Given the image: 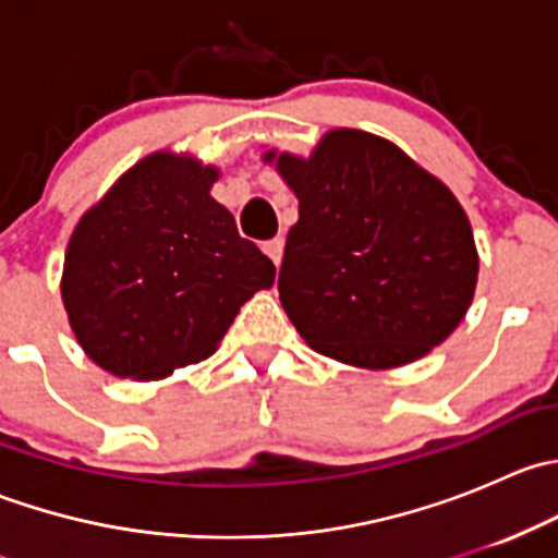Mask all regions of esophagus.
<instances>
[{
	"instance_id": "esophagus-1",
	"label": "esophagus",
	"mask_w": 558,
	"mask_h": 558,
	"mask_svg": "<svg viewBox=\"0 0 558 558\" xmlns=\"http://www.w3.org/2000/svg\"><path fill=\"white\" fill-rule=\"evenodd\" d=\"M262 247H264V253H267V256L272 258V264H275V267H278V264H280V258H283V240H280V238H275V240H267V243H264Z\"/></svg>"
}]
</instances>
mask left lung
I'll list each match as a JSON object with an SVG mask.
<instances>
[{"label":"left lung","instance_id":"8db88e82","mask_svg":"<svg viewBox=\"0 0 558 558\" xmlns=\"http://www.w3.org/2000/svg\"><path fill=\"white\" fill-rule=\"evenodd\" d=\"M264 161L300 199L278 291L313 351L391 369L426 356L461 324L477 247L440 178L362 129H331L307 159L267 150Z\"/></svg>","mask_w":558,"mask_h":558}]
</instances>
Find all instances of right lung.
<instances>
[{
  "mask_svg": "<svg viewBox=\"0 0 558 558\" xmlns=\"http://www.w3.org/2000/svg\"><path fill=\"white\" fill-rule=\"evenodd\" d=\"M218 167L156 150L72 232L61 302L86 356L116 378L161 380L213 356L275 264L210 196Z\"/></svg>",
  "mask_w": 558,
  "mask_h": 558,
  "instance_id": "right-lung-1",
  "label": "right lung"
}]
</instances>
